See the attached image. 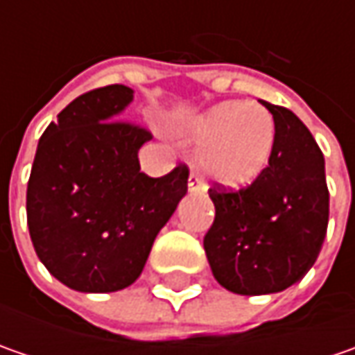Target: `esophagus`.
I'll list each match as a JSON object with an SVG mask.
<instances>
[{"mask_svg": "<svg viewBox=\"0 0 355 355\" xmlns=\"http://www.w3.org/2000/svg\"><path fill=\"white\" fill-rule=\"evenodd\" d=\"M187 187H189V193H198L199 189H201V182H199V178L196 173L189 175V184H187Z\"/></svg>", "mask_w": 355, "mask_h": 355, "instance_id": "obj_1", "label": "esophagus"}]
</instances>
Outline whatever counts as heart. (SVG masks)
I'll return each instance as SVG.
<instances>
[{
    "mask_svg": "<svg viewBox=\"0 0 355 355\" xmlns=\"http://www.w3.org/2000/svg\"><path fill=\"white\" fill-rule=\"evenodd\" d=\"M189 138L198 144L201 173L221 187L249 185L265 170L275 150L277 124L257 104L221 103L201 112L189 124Z\"/></svg>",
    "mask_w": 355,
    "mask_h": 355,
    "instance_id": "b5f03b06",
    "label": "heart"
}]
</instances>
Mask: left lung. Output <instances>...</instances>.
I'll list each match as a JSON object with an SVG mask.
<instances>
[{"label": "left lung", "mask_w": 355, "mask_h": 355, "mask_svg": "<svg viewBox=\"0 0 355 355\" xmlns=\"http://www.w3.org/2000/svg\"><path fill=\"white\" fill-rule=\"evenodd\" d=\"M263 106L277 124L268 166L237 191L213 185L215 219L203 239L215 280L245 296L280 293L302 279L318 259L330 211L314 136L288 108Z\"/></svg>", "instance_id": "8db88e82"}]
</instances>
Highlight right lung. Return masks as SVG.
I'll return each mask as SVG.
<instances>
[{
	"mask_svg": "<svg viewBox=\"0 0 355 355\" xmlns=\"http://www.w3.org/2000/svg\"><path fill=\"white\" fill-rule=\"evenodd\" d=\"M134 90L110 85L80 94L43 132L27 184V225L47 270L78 293H116L142 275L159 229L187 193L185 164L140 171L152 140L122 120Z\"/></svg>",
	"mask_w": 355,
	"mask_h": 355,
	"instance_id": "obj_1",
	"label": "right lung"
}]
</instances>
